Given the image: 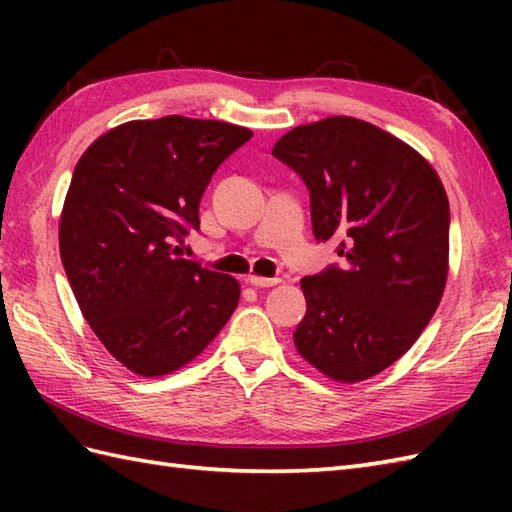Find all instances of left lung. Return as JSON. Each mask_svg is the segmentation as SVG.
<instances>
[{
  "mask_svg": "<svg viewBox=\"0 0 512 512\" xmlns=\"http://www.w3.org/2000/svg\"><path fill=\"white\" fill-rule=\"evenodd\" d=\"M246 129L187 116L112 129L76 162L59 222L65 275L85 321L118 363L165 376L231 319L239 281L184 244L200 200Z\"/></svg>",
  "mask_w": 512,
  "mask_h": 512,
  "instance_id": "8db88e82",
  "label": "left lung"
}]
</instances>
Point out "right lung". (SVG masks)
<instances>
[{
    "mask_svg": "<svg viewBox=\"0 0 512 512\" xmlns=\"http://www.w3.org/2000/svg\"><path fill=\"white\" fill-rule=\"evenodd\" d=\"M273 156L306 182L319 242L336 262L301 281L297 352L358 383L416 343L449 275V200L438 173L402 140L350 116L295 127Z\"/></svg>",
    "mask_w": 512,
    "mask_h": 512,
    "instance_id": "add662e5",
    "label": "right lung"
}]
</instances>
